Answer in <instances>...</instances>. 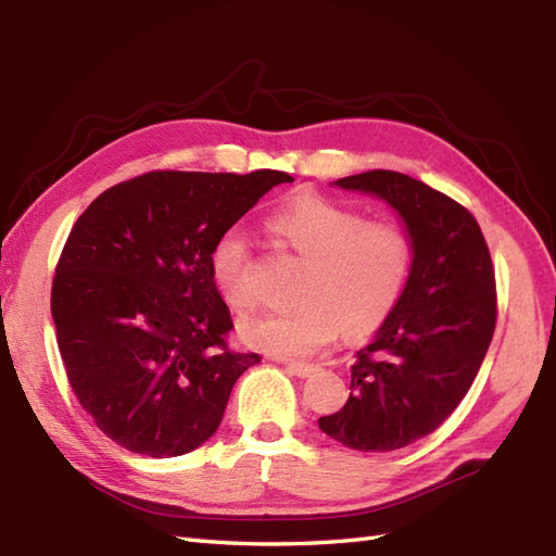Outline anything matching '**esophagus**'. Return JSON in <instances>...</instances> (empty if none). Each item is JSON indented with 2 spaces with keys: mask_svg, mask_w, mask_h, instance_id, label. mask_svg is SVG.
Segmentation results:
<instances>
[{
  "mask_svg": "<svg viewBox=\"0 0 556 556\" xmlns=\"http://www.w3.org/2000/svg\"><path fill=\"white\" fill-rule=\"evenodd\" d=\"M287 370L299 375V377H311L313 372L320 370V365H313V363H296V361H289L287 363Z\"/></svg>",
  "mask_w": 556,
  "mask_h": 556,
  "instance_id": "esophagus-1",
  "label": "esophagus"
}]
</instances>
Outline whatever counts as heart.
Wrapping results in <instances>:
<instances>
[{"mask_svg": "<svg viewBox=\"0 0 556 556\" xmlns=\"http://www.w3.org/2000/svg\"><path fill=\"white\" fill-rule=\"evenodd\" d=\"M269 229L308 260L293 311L248 315V346L281 358L323 351L344 327L351 337L380 329L399 308L416 267V241L401 222L368 219L358 210L305 193L269 217ZM210 277L236 308L255 303L253 251L239 224L224 229L207 255Z\"/></svg>", "mask_w": 556, "mask_h": 556, "instance_id": "heart-1", "label": "heart"}]
</instances>
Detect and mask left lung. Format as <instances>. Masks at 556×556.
<instances>
[{
    "instance_id": "1",
    "label": "left lung",
    "mask_w": 556,
    "mask_h": 556,
    "mask_svg": "<svg viewBox=\"0 0 556 556\" xmlns=\"http://www.w3.org/2000/svg\"><path fill=\"white\" fill-rule=\"evenodd\" d=\"M337 186L384 198L416 241L394 315L356 353L344 408L317 420L358 452H394L434 432L468 394L497 325V281L480 224L406 174L372 169Z\"/></svg>"
}]
</instances>
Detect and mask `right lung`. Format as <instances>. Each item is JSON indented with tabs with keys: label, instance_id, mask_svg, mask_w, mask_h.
<instances>
[{
	"label": "right lung",
	"instance_id": "1",
	"mask_svg": "<svg viewBox=\"0 0 556 556\" xmlns=\"http://www.w3.org/2000/svg\"><path fill=\"white\" fill-rule=\"evenodd\" d=\"M289 181L275 169H157L108 188L76 219L52 279L56 344L83 410L128 452H193L260 363L227 344L233 323L207 255Z\"/></svg>",
	"mask_w": 556,
	"mask_h": 556
}]
</instances>
